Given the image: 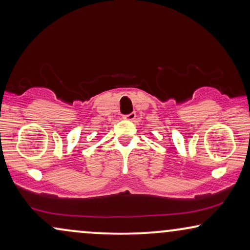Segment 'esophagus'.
Here are the masks:
<instances>
[{
  "mask_svg": "<svg viewBox=\"0 0 250 250\" xmlns=\"http://www.w3.org/2000/svg\"><path fill=\"white\" fill-rule=\"evenodd\" d=\"M122 118L123 120H127V121H132V120H135L136 118V113H130V114L128 115H123Z\"/></svg>",
  "mask_w": 250,
  "mask_h": 250,
  "instance_id": "obj_1",
  "label": "esophagus"
}]
</instances>
